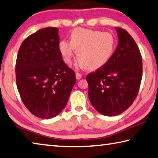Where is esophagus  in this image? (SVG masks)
<instances>
[{"instance_id": "obj_1", "label": "esophagus", "mask_w": 158, "mask_h": 158, "mask_svg": "<svg viewBox=\"0 0 158 158\" xmlns=\"http://www.w3.org/2000/svg\"><path fill=\"white\" fill-rule=\"evenodd\" d=\"M75 76H76V79H80L82 77V74L81 73H75Z\"/></svg>"}]
</instances>
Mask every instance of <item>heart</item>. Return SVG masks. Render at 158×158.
<instances>
[{
  "instance_id": "obj_1",
  "label": "heart",
  "mask_w": 158,
  "mask_h": 158,
  "mask_svg": "<svg viewBox=\"0 0 158 158\" xmlns=\"http://www.w3.org/2000/svg\"><path fill=\"white\" fill-rule=\"evenodd\" d=\"M116 40L109 32L84 28H76L71 33L70 41L62 40L59 50L65 64H70L74 50L79 65L88 70L104 66L113 56Z\"/></svg>"
}]
</instances>
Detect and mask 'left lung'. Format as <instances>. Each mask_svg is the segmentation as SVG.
Here are the masks:
<instances>
[{"label":"left lung","instance_id":"8db88e82","mask_svg":"<svg viewBox=\"0 0 158 158\" xmlns=\"http://www.w3.org/2000/svg\"><path fill=\"white\" fill-rule=\"evenodd\" d=\"M118 45L106 64L86 76L88 98L95 110L115 116L131 106L138 94L142 77L139 50L130 34L115 27Z\"/></svg>","mask_w":158,"mask_h":158}]
</instances>
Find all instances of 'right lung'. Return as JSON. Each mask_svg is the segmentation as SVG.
<instances>
[{"label":"right lung","instance_id":"right-lung-1","mask_svg":"<svg viewBox=\"0 0 158 158\" xmlns=\"http://www.w3.org/2000/svg\"><path fill=\"white\" fill-rule=\"evenodd\" d=\"M59 30L48 27L23 41L16 63V85L29 111L51 119L64 110L76 83L74 72L59 50Z\"/></svg>","mask_w":158,"mask_h":158}]
</instances>
